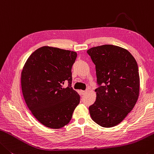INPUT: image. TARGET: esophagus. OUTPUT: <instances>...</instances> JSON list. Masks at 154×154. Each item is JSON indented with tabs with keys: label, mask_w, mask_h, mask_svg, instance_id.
I'll use <instances>...</instances> for the list:
<instances>
[{
	"label": "esophagus",
	"mask_w": 154,
	"mask_h": 154,
	"mask_svg": "<svg viewBox=\"0 0 154 154\" xmlns=\"http://www.w3.org/2000/svg\"><path fill=\"white\" fill-rule=\"evenodd\" d=\"M86 91H80V93H81V94H82V95H84V94H86Z\"/></svg>",
	"instance_id": "obj_1"
}]
</instances>
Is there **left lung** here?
I'll use <instances>...</instances> for the list:
<instances>
[{"instance_id": "left-lung-1", "label": "left lung", "mask_w": 154, "mask_h": 154, "mask_svg": "<svg viewBox=\"0 0 154 154\" xmlns=\"http://www.w3.org/2000/svg\"><path fill=\"white\" fill-rule=\"evenodd\" d=\"M87 53L95 65L100 85L95 89L96 101L89 108L91 117L100 126H115L126 117L138 100L137 63L128 50L114 45L93 47Z\"/></svg>"}]
</instances>
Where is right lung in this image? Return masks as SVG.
<instances>
[{
  "label": "right lung",
  "mask_w": 154,
  "mask_h": 154,
  "mask_svg": "<svg viewBox=\"0 0 154 154\" xmlns=\"http://www.w3.org/2000/svg\"><path fill=\"white\" fill-rule=\"evenodd\" d=\"M77 54L45 46L28 58L21 72V87L28 108L45 126L59 129L69 123L80 95L72 89V67ZM67 80L68 87L63 88Z\"/></svg>",
  "instance_id": "obj_1"
}]
</instances>
